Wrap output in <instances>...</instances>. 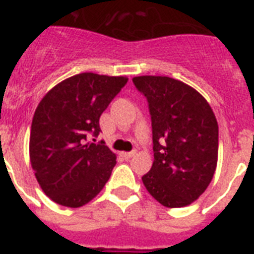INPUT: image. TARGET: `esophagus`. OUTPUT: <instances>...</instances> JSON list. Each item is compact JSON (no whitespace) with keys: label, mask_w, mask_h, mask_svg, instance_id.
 I'll use <instances>...</instances> for the list:
<instances>
[{"label":"esophagus","mask_w":254,"mask_h":254,"mask_svg":"<svg viewBox=\"0 0 254 254\" xmlns=\"http://www.w3.org/2000/svg\"><path fill=\"white\" fill-rule=\"evenodd\" d=\"M134 151H130V152H122V156L125 158V159H130V158H133L134 156Z\"/></svg>","instance_id":"34e87169"}]
</instances>
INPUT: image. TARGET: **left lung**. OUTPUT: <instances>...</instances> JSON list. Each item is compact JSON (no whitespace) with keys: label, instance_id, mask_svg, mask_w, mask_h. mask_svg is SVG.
<instances>
[{"label":"left lung","instance_id":"obj_1","mask_svg":"<svg viewBox=\"0 0 254 254\" xmlns=\"http://www.w3.org/2000/svg\"><path fill=\"white\" fill-rule=\"evenodd\" d=\"M147 98L154 163L141 177L162 205L180 208L197 200L212 181L219 127L211 106L196 89L166 76L133 77Z\"/></svg>","mask_w":254,"mask_h":254}]
</instances>
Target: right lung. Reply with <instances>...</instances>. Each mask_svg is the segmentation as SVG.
<instances>
[{"mask_svg": "<svg viewBox=\"0 0 254 254\" xmlns=\"http://www.w3.org/2000/svg\"><path fill=\"white\" fill-rule=\"evenodd\" d=\"M127 83L122 76L80 73L57 84L38 105L30 159L36 180L53 201L81 207L109 181L116 155L105 141L88 143V138L98 137L102 113Z\"/></svg>", "mask_w": 254, "mask_h": 254, "instance_id": "1", "label": "right lung"}]
</instances>
